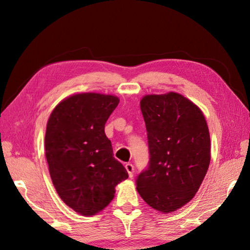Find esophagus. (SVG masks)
Listing matches in <instances>:
<instances>
[{"label": "esophagus", "instance_id": "esophagus-1", "mask_svg": "<svg viewBox=\"0 0 250 250\" xmlns=\"http://www.w3.org/2000/svg\"><path fill=\"white\" fill-rule=\"evenodd\" d=\"M125 168H126V170L128 172V175H129V177L131 178L133 176V172H134L133 165L132 164H126L125 165Z\"/></svg>", "mask_w": 250, "mask_h": 250}]
</instances>
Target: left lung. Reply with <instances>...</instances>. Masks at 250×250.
I'll list each match as a JSON object with an SVG mask.
<instances>
[{"label": "left lung", "mask_w": 250, "mask_h": 250, "mask_svg": "<svg viewBox=\"0 0 250 250\" xmlns=\"http://www.w3.org/2000/svg\"><path fill=\"white\" fill-rule=\"evenodd\" d=\"M141 110L150 158L137 190L151 208L171 213L194 197L208 172V127L197 105L177 93L143 97Z\"/></svg>", "instance_id": "obj_1"}]
</instances>
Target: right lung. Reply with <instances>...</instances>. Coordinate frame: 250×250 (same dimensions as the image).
Returning <instances> with one entry per match:
<instances>
[{"label":"right lung","mask_w":250,"mask_h":250,"mask_svg":"<svg viewBox=\"0 0 250 250\" xmlns=\"http://www.w3.org/2000/svg\"><path fill=\"white\" fill-rule=\"evenodd\" d=\"M119 102L111 95H73L60 102L48 120L44 150L52 183L66 206L83 216L106 208L116 186L128 178L104 132Z\"/></svg>","instance_id":"right-lung-1"}]
</instances>
